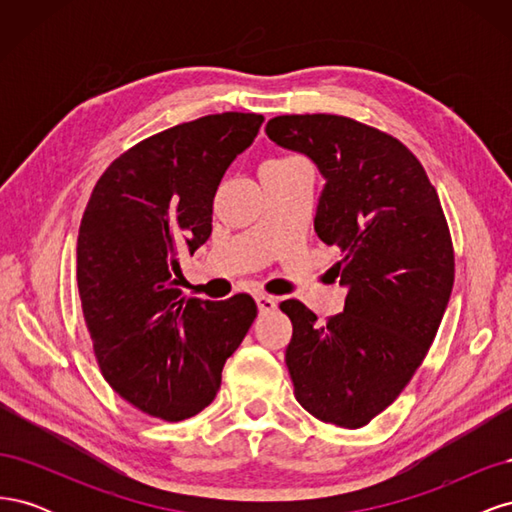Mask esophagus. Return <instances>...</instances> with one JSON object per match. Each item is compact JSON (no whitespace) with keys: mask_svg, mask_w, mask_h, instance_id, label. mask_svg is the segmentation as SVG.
Wrapping results in <instances>:
<instances>
[{"mask_svg":"<svg viewBox=\"0 0 512 512\" xmlns=\"http://www.w3.org/2000/svg\"><path fill=\"white\" fill-rule=\"evenodd\" d=\"M256 303H258L260 314H267V312H273V309H275V299L269 297V294L258 292L256 294Z\"/></svg>","mask_w":512,"mask_h":512,"instance_id":"obj_1","label":"esophagus"}]
</instances>
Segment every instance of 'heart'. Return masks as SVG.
Masks as SVG:
<instances>
[{"label":"heart","mask_w":512,"mask_h":512,"mask_svg":"<svg viewBox=\"0 0 512 512\" xmlns=\"http://www.w3.org/2000/svg\"><path fill=\"white\" fill-rule=\"evenodd\" d=\"M286 162H292V158H277V160H269L267 164H262V166H275V164H286Z\"/></svg>","instance_id":"1"}]
</instances>
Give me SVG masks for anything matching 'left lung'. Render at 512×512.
Here are the masks:
<instances>
[{
  "instance_id": "obj_1",
  "label": "left lung",
  "mask_w": 512,
  "mask_h": 512,
  "mask_svg": "<svg viewBox=\"0 0 512 512\" xmlns=\"http://www.w3.org/2000/svg\"><path fill=\"white\" fill-rule=\"evenodd\" d=\"M277 145L312 158L327 179L314 230L337 247L348 286L342 314L318 324L301 301L286 365L299 404L322 423L365 427L406 389L436 339L455 282L453 239L436 188L414 153L344 115H280Z\"/></svg>"
}]
</instances>
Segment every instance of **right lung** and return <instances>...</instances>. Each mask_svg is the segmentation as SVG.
<instances>
[{"mask_svg": "<svg viewBox=\"0 0 512 512\" xmlns=\"http://www.w3.org/2000/svg\"><path fill=\"white\" fill-rule=\"evenodd\" d=\"M262 121L220 113L153 134L111 162L85 207L76 282L98 367L119 397L162 421L211 404L258 316L245 292L200 301L177 286L179 254L209 239L218 185Z\"/></svg>", "mask_w": 512, "mask_h": 512, "instance_id": "1", "label": "right lung"}]
</instances>
